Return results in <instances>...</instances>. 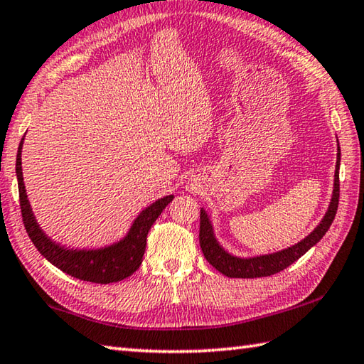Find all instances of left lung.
Wrapping results in <instances>:
<instances>
[{"instance_id":"8db88e82","label":"left lung","mask_w":364,"mask_h":364,"mask_svg":"<svg viewBox=\"0 0 364 364\" xmlns=\"http://www.w3.org/2000/svg\"><path fill=\"white\" fill-rule=\"evenodd\" d=\"M339 165H341V148L338 141V161H336V171H334V186L333 196L329 207L325 216L320 221L312 232L306 239L297 242L296 245L288 247L275 253L259 255L251 257H239L230 255L228 250H224L220 242L216 240L213 224L210 221L207 211L200 208V230H199V242L203 256L216 270H220L223 275L230 277V279H256V277H269L274 275L280 270L291 266L294 261L299 259L302 255L316 245L321 240V237L328 232L329 226L334 221L336 211L339 205Z\"/></svg>"}]
</instances>
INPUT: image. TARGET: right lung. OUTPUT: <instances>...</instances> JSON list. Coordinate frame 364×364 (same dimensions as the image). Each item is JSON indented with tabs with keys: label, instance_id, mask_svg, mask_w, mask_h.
Listing matches in <instances>:
<instances>
[{
	"label": "right lung",
	"instance_id": "1",
	"mask_svg": "<svg viewBox=\"0 0 364 364\" xmlns=\"http://www.w3.org/2000/svg\"><path fill=\"white\" fill-rule=\"evenodd\" d=\"M22 146L23 138L18 144L16 159L18 197H21L23 226L39 253L55 267L63 270L65 274L84 282L107 285V283L121 282L134 274L143 261L144 250H146V237L151 226L159 218L162 210L173 200V196H165L144 208L132 223L129 232L119 242L95 250L67 248L46 235L44 230L39 228L35 215H33L23 184Z\"/></svg>",
	"mask_w": 364,
	"mask_h": 364
}]
</instances>
